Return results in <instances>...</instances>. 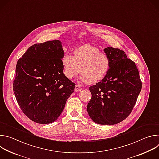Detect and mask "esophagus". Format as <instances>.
Returning a JSON list of instances; mask_svg holds the SVG:
<instances>
[{"label":"esophagus","instance_id":"esophagus-1","mask_svg":"<svg viewBox=\"0 0 159 159\" xmlns=\"http://www.w3.org/2000/svg\"><path fill=\"white\" fill-rule=\"evenodd\" d=\"M81 90H82V87L80 86H79L77 85L75 86V92H79Z\"/></svg>","mask_w":159,"mask_h":159}]
</instances>
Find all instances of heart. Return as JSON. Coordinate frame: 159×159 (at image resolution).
<instances>
[{
    "label": "heart",
    "instance_id": "obj_1",
    "mask_svg": "<svg viewBox=\"0 0 159 159\" xmlns=\"http://www.w3.org/2000/svg\"><path fill=\"white\" fill-rule=\"evenodd\" d=\"M110 63L106 53L90 44L75 48L73 55L65 53L61 58L63 73L66 79H72L80 71V81L89 84L100 82L107 74Z\"/></svg>",
    "mask_w": 159,
    "mask_h": 159
}]
</instances>
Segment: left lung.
<instances>
[{
  "mask_svg": "<svg viewBox=\"0 0 159 159\" xmlns=\"http://www.w3.org/2000/svg\"><path fill=\"white\" fill-rule=\"evenodd\" d=\"M110 59L106 77L89 87L92 98L87 107L91 120L99 125H116L131 113L142 89L139 72L134 61L118 48L107 47Z\"/></svg>",
  "mask_w": 159,
  "mask_h": 159,
  "instance_id": "1",
  "label": "left lung"
}]
</instances>
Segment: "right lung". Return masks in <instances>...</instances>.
I'll return each instance as SVG.
<instances>
[{
	"label": "right lung",
	"instance_id": "add662e5",
	"mask_svg": "<svg viewBox=\"0 0 159 159\" xmlns=\"http://www.w3.org/2000/svg\"><path fill=\"white\" fill-rule=\"evenodd\" d=\"M61 42L55 39L30 47L17 63L13 90L21 110L32 121H56L74 93L75 84L63 74Z\"/></svg>",
	"mask_w": 159,
	"mask_h": 159
}]
</instances>
